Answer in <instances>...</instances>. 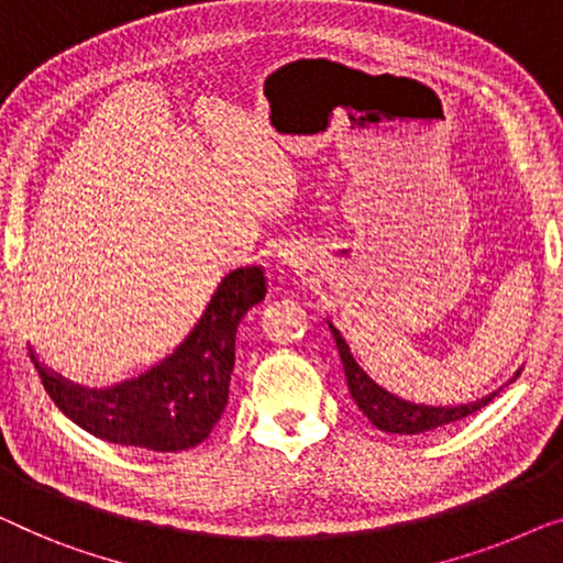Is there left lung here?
<instances>
[{
  "label": "left lung",
  "instance_id": "obj_1",
  "mask_svg": "<svg viewBox=\"0 0 563 563\" xmlns=\"http://www.w3.org/2000/svg\"><path fill=\"white\" fill-rule=\"evenodd\" d=\"M328 324H330L332 338H335L350 396H353L357 409L368 417L373 427H378L380 431H388V434H423V431L446 427V423H454L464 417H470V413L479 411L483 406H487L495 396H498V390H493V394H487L485 398H477L475 404H460V406H423V404L404 401V398H398L394 394H388L386 388H380L378 383L355 363L345 338L340 335L335 324L332 322Z\"/></svg>",
  "mask_w": 563,
  "mask_h": 563
}]
</instances>
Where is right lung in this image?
<instances>
[{
  "instance_id": "add662e5",
  "label": "right lung",
  "mask_w": 563,
  "mask_h": 563,
  "mask_svg": "<svg viewBox=\"0 0 563 563\" xmlns=\"http://www.w3.org/2000/svg\"><path fill=\"white\" fill-rule=\"evenodd\" d=\"M266 297L262 266L235 268L221 282L185 342L140 378L84 388L45 368L30 350L55 406L88 434L150 452H183L208 439L223 417L243 314Z\"/></svg>"
}]
</instances>
